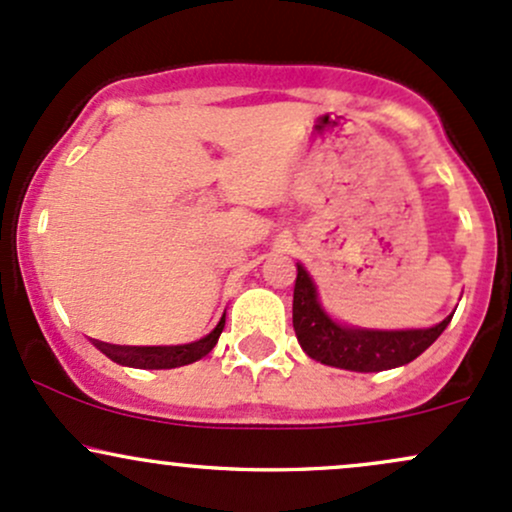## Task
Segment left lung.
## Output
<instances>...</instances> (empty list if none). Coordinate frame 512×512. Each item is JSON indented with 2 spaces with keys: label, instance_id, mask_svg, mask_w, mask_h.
Here are the masks:
<instances>
[{
  "label": "left lung",
  "instance_id": "8db88e82",
  "mask_svg": "<svg viewBox=\"0 0 512 512\" xmlns=\"http://www.w3.org/2000/svg\"><path fill=\"white\" fill-rule=\"evenodd\" d=\"M452 314L430 329L375 331L336 324L321 309L317 287L297 263L292 326L304 353L317 363L353 372H382L416 360L450 324Z\"/></svg>",
  "mask_w": 512,
  "mask_h": 512
}]
</instances>
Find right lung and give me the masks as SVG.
Returning <instances> with one entry per match:
<instances>
[{
  "mask_svg": "<svg viewBox=\"0 0 512 512\" xmlns=\"http://www.w3.org/2000/svg\"><path fill=\"white\" fill-rule=\"evenodd\" d=\"M222 329H225V314L208 336L186 346H111L103 341H94V346L118 365L137 367V370H171V367L191 365L205 358L215 348Z\"/></svg>",
  "mask_w": 512,
  "mask_h": 512,
  "instance_id": "right-lung-1",
  "label": "right lung"
}]
</instances>
